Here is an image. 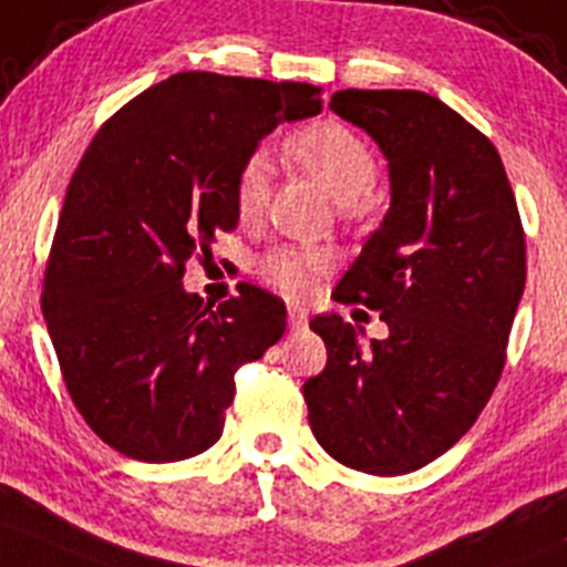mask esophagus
Masks as SVG:
<instances>
[{
    "label": "esophagus",
    "instance_id": "34e87169",
    "mask_svg": "<svg viewBox=\"0 0 567 567\" xmlns=\"http://www.w3.org/2000/svg\"><path fill=\"white\" fill-rule=\"evenodd\" d=\"M288 324H290V330H305V327H308V310L299 308V305H290Z\"/></svg>",
    "mask_w": 567,
    "mask_h": 567
}]
</instances>
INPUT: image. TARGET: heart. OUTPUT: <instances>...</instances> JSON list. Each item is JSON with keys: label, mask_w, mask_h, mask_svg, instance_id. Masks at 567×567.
Listing matches in <instances>:
<instances>
[{"label": "heart", "mask_w": 567, "mask_h": 567, "mask_svg": "<svg viewBox=\"0 0 567 567\" xmlns=\"http://www.w3.org/2000/svg\"><path fill=\"white\" fill-rule=\"evenodd\" d=\"M285 153L301 171L313 173L347 209L374 187L380 173L372 142L352 125L321 120L296 131L285 142ZM268 200V162L254 153L240 164L235 178V206L240 220L251 224L262 215ZM336 266L330 248L321 246H277L257 259V274L266 285L290 299L313 293L316 279Z\"/></svg>", "instance_id": "obj_1"}]
</instances>
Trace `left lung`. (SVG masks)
<instances>
[{
    "label": "left lung",
    "instance_id": "1",
    "mask_svg": "<svg viewBox=\"0 0 567 567\" xmlns=\"http://www.w3.org/2000/svg\"><path fill=\"white\" fill-rule=\"evenodd\" d=\"M338 116L389 158L391 209L336 288L380 310L385 341L338 316L310 330L324 372L305 383L310 431L343 467L403 475L451 451L498 385L526 285V235L498 151L442 100L343 89Z\"/></svg>",
    "mask_w": 567,
    "mask_h": 567
}]
</instances>
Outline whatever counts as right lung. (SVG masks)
Instances as JSON below:
<instances>
[{"instance_id":"right-lung-1","label":"right lung","mask_w":567,"mask_h":567,"mask_svg":"<svg viewBox=\"0 0 567 567\" xmlns=\"http://www.w3.org/2000/svg\"><path fill=\"white\" fill-rule=\"evenodd\" d=\"M321 111L310 83L178 72L109 116L66 187L44 268L47 330L69 396L136 462L209 451L235 372L285 332V305L243 282L212 308L182 288L237 229L235 178L279 123Z\"/></svg>"}]
</instances>
